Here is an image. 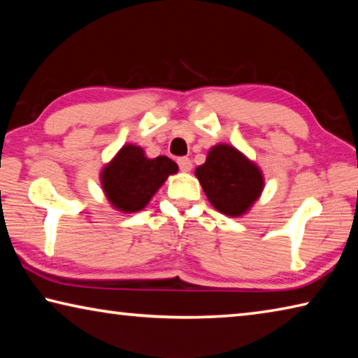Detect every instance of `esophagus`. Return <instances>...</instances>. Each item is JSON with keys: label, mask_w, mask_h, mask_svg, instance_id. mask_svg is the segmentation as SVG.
Segmentation results:
<instances>
[{"label": "esophagus", "mask_w": 358, "mask_h": 358, "mask_svg": "<svg viewBox=\"0 0 358 358\" xmlns=\"http://www.w3.org/2000/svg\"><path fill=\"white\" fill-rule=\"evenodd\" d=\"M177 162H178V166H180L181 171H183V172H191L192 161L189 159V157H180Z\"/></svg>", "instance_id": "obj_1"}]
</instances>
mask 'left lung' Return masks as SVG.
Listing matches in <instances>:
<instances>
[{"mask_svg": "<svg viewBox=\"0 0 358 358\" xmlns=\"http://www.w3.org/2000/svg\"><path fill=\"white\" fill-rule=\"evenodd\" d=\"M194 173L210 203L230 217L246 215L265 186L260 167L229 143L211 147L207 161Z\"/></svg>", "mask_w": 358, "mask_h": 358, "instance_id": "1", "label": "left lung"}]
</instances>
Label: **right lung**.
Here are the masks:
<instances>
[{"mask_svg": "<svg viewBox=\"0 0 358 358\" xmlns=\"http://www.w3.org/2000/svg\"><path fill=\"white\" fill-rule=\"evenodd\" d=\"M178 172L167 156L148 157L142 147L126 143L99 173L108 203L121 213H137L153 199L166 180Z\"/></svg>", "mask_w": 358, "mask_h": 358, "instance_id": "obj_1", "label": "right lung"}]
</instances>
